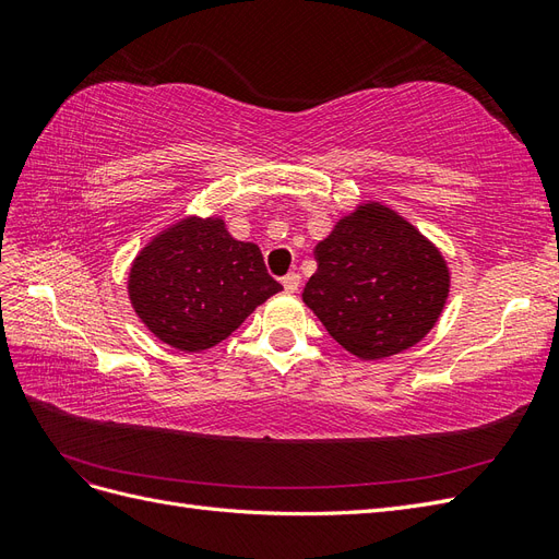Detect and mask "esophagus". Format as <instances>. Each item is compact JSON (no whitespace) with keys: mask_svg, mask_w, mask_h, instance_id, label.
I'll use <instances>...</instances> for the list:
<instances>
[{"mask_svg":"<svg viewBox=\"0 0 559 559\" xmlns=\"http://www.w3.org/2000/svg\"><path fill=\"white\" fill-rule=\"evenodd\" d=\"M282 284H284V289L289 292V294H296L298 292V286H300V275L298 273H289L286 275L284 280H282Z\"/></svg>","mask_w":559,"mask_h":559,"instance_id":"esophagus-1","label":"esophagus"}]
</instances>
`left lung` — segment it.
<instances>
[{
    "mask_svg": "<svg viewBox=\"0 0 559 559\" xmlns=\"http://www.w3.org/2000/svg\"><path fill=\"white\" fill-rule=\"evenodd\" d=\"M314 257L317 273L302 300L359 359L417 345L448 302L450 267L441 249L382 202H361L337 218Z\"/></svg>",
    "mask_w": 559,
    "mask_h": 559,
    "instance_id": "1",
    "label": "left lung"
}]
</instances>
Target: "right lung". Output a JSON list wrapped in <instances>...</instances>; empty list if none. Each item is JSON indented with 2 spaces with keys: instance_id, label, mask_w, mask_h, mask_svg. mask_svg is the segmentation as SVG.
Masks as SVG:
<instances>
[{
  "instance_id": "obj_1",
  "label": "right lung",
  "mask_w": 559,
  "mask_h": 559,
  "mask_svg": "<svg viewBox=\"0 0 559 559\" xmlns=\"http://www.w3.org/2000/svg\"><path fill=\"white\" fill-rule=\"evenodd\" d=\"M282 284L259 245L240 242L222 216H183L134 257L128 296L158 341L181 352L218 345Z\"/></svg>"
}]
</instances>
